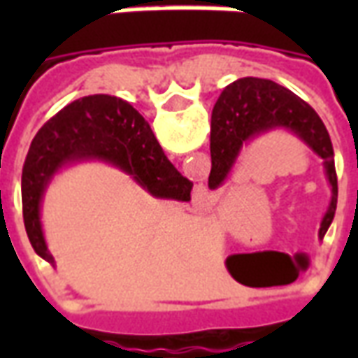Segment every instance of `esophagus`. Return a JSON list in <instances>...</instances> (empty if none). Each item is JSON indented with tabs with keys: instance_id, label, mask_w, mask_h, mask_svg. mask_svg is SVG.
<instances>
[{
	"instance_id": "34e87169",
	"label": "esophagus",
	"mask_w": 358,
	"mask_h": 358,
	"mask_svg": "<svg viewBox=\"0 0 358 358\" xmlns=\"http://www.w3.org/2000/svg\"><path fill=\"white\" fill-rule=\"evenodd\" d=\"M194 201L199 203V205H203V203L207 201V194H203V192H199V194H195Z\"/></svg>"
}]
</instances>
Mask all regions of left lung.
Here are the masks:
<instances>
[{
	"label": "left lung",
	"mask_w": 358,
	"mask_h": 358,
	"mask_svg": "<svg viewBox=\"0 0 358 358\" xmlns=\"http://www.w3.org/2000/svg\"><path fill=\"white\" fill-rule=\"evenodd\" d=\"M278 128L295 134L324 161L331 186L330 207L318 232L324 238L338 205V176L330 134L308 103L276 82L240 78L222 90L210 118L209 187L217 189L224 184L245 143Z\"/></svg>",
	"instance_id": "8db88e82"
}]
</instances>
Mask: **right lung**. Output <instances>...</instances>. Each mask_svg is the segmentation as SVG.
<instances>
[{
  "label": "right lung",
  "mask_w": 358,
  "mask_h": 358,
  "mask_svg": "<svg viewBox=\"0 0 358 358\" xmlns=\"http://www.w3.org/2000/svg\"><path fill=\"white\" fill-rule=\"evenodd\" d=\"M90 159L118 166L157 199H192L194 184L164 157L149 122L130 103L105 94L69 103L38 130L22 166V217L28 240L53 266L40 222L43 192L61 166Z\"/></svg>",
  "instance_id": "obj_1"
}]
</instances>
